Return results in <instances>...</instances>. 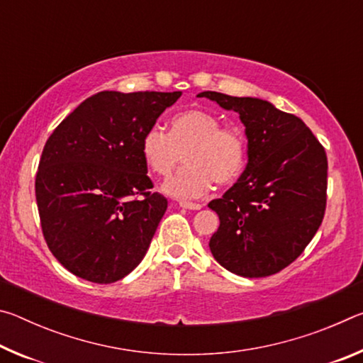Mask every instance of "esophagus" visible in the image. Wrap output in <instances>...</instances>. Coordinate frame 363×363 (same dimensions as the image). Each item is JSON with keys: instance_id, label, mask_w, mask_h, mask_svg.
Wrapping results in <instances>:
<instances>
[{"instance_id": "esophagus-1", "label": "esophagus", "mask_w": 363, "mask_h": 363, "mask_svg": "<svg viewBox=\"0 0 363 363\" xmlns=\"http://www.w3.org/2000/svg\"><path fill=\"white\" fill-rule=\"evenodd\" d=\"M181 208H186V210H200V203H190V201H179Z\"/></svg>"}]
</instances>
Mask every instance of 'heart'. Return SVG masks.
Returning <instances> with one entry per match:
<instances>
[{"instance_id":"obj_1","label":"heart","mask_w":363,"mask_h":363,"mask_svg":"<svg viewBox=\"0 0 363 363\" xmlns=\"http://www.w3.org/2000/svg\"><path fill=\"white\" fill-rule=\"evenodd\" d=\"M140 153L150 173L167 177L184 155L186 167L164 182L163 190L179 200L210 192L213 181L229 186L247 164V138L240 128L220 125L218 115L190 108L174 115L167 133L150 126L140 139Z\"/></svg>"}]
</instances>
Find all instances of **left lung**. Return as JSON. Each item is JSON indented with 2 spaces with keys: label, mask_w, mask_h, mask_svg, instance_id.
Returning <instances> with one entry per match:
<instances>
[{
  "label": "left lung",
  "mask_w": 363,
  "mask_h": 363,
  "mask_svg": "<svg viewBox=\"0 0 363 363\" xmlns=\"http://www.w3.org/2000/svg\"><path fill=\"white\" fill-rule=\"evenodd\" d=\"M199 97L240 115L248 138L243 174L208 205L220 220L210 240L214 259L242 277L277 274L303 253L322 224L327 153L303 120L267 101L216 91Z\"/></svg>",
  "instance_id": "obj_1"
}]
</instances>
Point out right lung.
I'll list each match as a JSON object with an SVG mask.
<instances>
[{
	"instance_id": "right-lung-1",
	"label": "right lung",
	"mask_w": 363,
	"mask_h": 363,
	"mask_svg": "<svg viewBox=\"0 0 363 363\" xmlns=\"http://www.w3.org/2000/svg\"><path fill=\"white\" fill-rule=\"evenodd\" d=\"M181 91H102L43 149L35 179L48 248L77 277L113 284L138 267L168 208L147 176L140 139Z\"/></svg>"
}]
</instances>
